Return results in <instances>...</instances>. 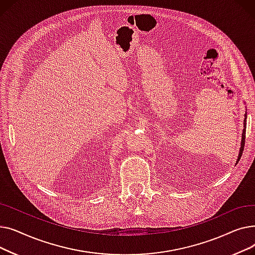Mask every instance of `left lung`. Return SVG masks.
<instances>
[{
	"label": "left lung",
	"mask_w": 255,
	"mask_h": 255,
	"mask_svg": "<svg viewBox=\"0 0 255 255\" xmlns=\"http://www.w3.org/2000/svg\"><path fill=\"white\" fill-rule=\"evenodd\" d=\"M247 115H245V120H244V129H243V134H242V142H241V148H240V153H239V157H238V161L237 163L239 162V160L241 158V156H242L243 154V150H244V145H245V134H246V117Z\"/></svg>",
	"instance_id": "1"
}]
</instances>
